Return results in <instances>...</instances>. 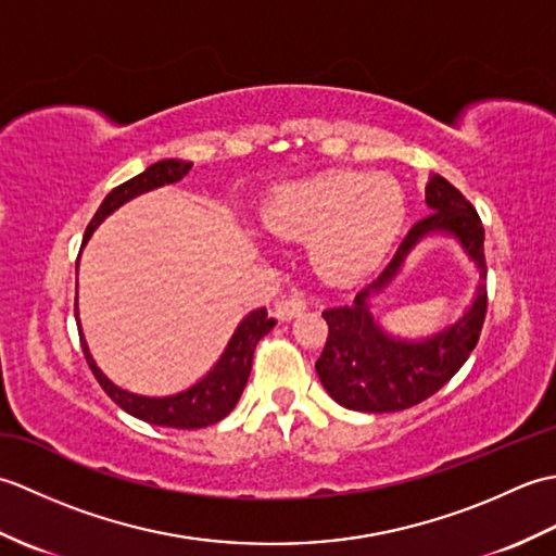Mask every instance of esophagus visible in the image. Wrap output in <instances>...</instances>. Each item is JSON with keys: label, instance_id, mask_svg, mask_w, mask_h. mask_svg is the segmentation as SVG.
I'll return each mask as SVG.
<instances>
[{"label": "esophagus", "instance_id": "esophagus-1", "mask_svg": "<svg viewBox=\"0 0 556 556\" xmlns=\"http://www.w3.org/2000/svg\"><path fill=\"white\" fill-rule=\"evenodd\" d=\"M305 311V301L301 296H289V299H279L275 303V315L279 323H289L293 317H299Z\"/></svg>", "mask_w": 556, "mask_h": 556}]
</instances>
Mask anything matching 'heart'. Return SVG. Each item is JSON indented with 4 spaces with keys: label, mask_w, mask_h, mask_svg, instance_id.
<instances>
[{
    "label": "heart",
    "mask_w": 556,
    "mask_h": 556,
    "mask_svg": "<svg viewBox=\"0 0 556 556\" xmlns=\"http://www.w3.org/2000/svg\"><path fill=\"white\" fill-rule=\"evenodd\" d=\"M404 222V188L384 174L323 172L287 184L263 207L269 233L317 239V263L334 279H356L380 265Z\"/></svg>",
    "instance_id": "heart-1"
}]
</instances>
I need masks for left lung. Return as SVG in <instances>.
<instances>
[{
  "mask_svg": "<svg viewBox=\"0 0 556 556\" xmlns=\"http://www.w3.org/2000/svg\"><path fill=\"white\" fill-rule=\"evenodd\" d=\"M425 205L430 215L413 224L382 275L353 303L323 313L329 337L315 370L327 394L349 410L394 413L420 404L452 380L480 339L488 311L485 229L476 207L440 174H432L425 186ZM430 235L456 240L475 263V301L456 321L428 336L392 333L374 305L403 270L407 255Z\"/></svg>",
  "mask_w": 556,
  "mask_h": 556,
  "instance_id": "8db88e82",
  "label": "left lung"
}]
</instances>
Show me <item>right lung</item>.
<instances>
[{
  "label": "right lung",
  "instance_id": "1",
  "mask_svg": "<svg viewBox=\"0 0 556 556\" xmlns=\"http://www.w3.org/2000/svg\"><path fill=\"white\" fill-rule=\"evenodd\" d=\"M191 167L193 162H186V160H162V162L150 164L146 172H140L138 176H134V179L116 186L114 191L102 200L96 217L90 219L83 245L90 241V236L96 233L100 224L110 215H114L122 205H126L128 200L155 191V188L181 181ZM76 275H78V263H76ZM74 311H76V325H78L83 353H86L90 370L96 375L100 387L108 392V396L116 406L124 408L128 416L146 420L150 425H160V428H176V430L207 428V425H215L222 418L229 416L233 406L239 404L248 382V375H251L257 341L267 332H271V327L277 325V320L267 317L265 308L251 311L239 325H236L227 346H224V351L219 353V358L203 377H200V380L188 384L186 389H181V392L155 396V394H138V392H131V389L119 387L114 380H110L108 372H104L96 363V358H92L86 334H83L80 317H78V281H76Z\"/></svg>",
  "mask_w": 556,
  "mask_h": 556
}]
</instances>
